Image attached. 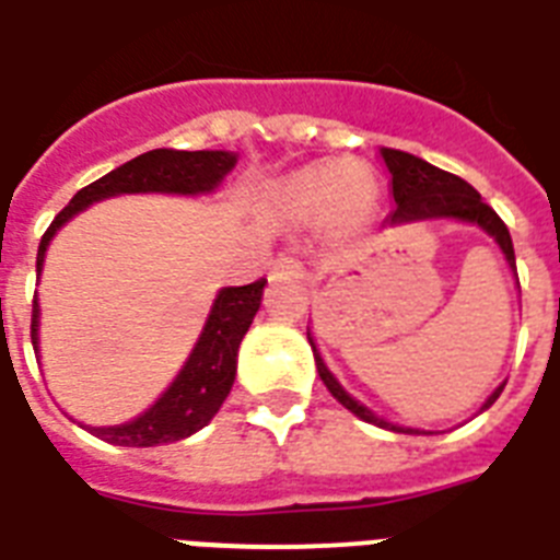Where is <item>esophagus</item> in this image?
I'll return each mask as SVG.
<instances>
[{"label": "esophagus", "mask_w": 560, "mask_h": 560, "mask_svg": "<svg viewBox=\"0 0 560 560\" xmlns=\"http://www.w3.org/2000/svg\"><path fill=\"white\" fill-rule=\"evenodd\" d=\"M272 279H304V265L295 256H279L272 261Z\"/></svg>", "instance_id": "1"}]
</instances>
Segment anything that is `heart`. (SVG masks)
<instances>
[{
	"label": "heart",
	"mask_w": 560,
	"mask_h": 560,
	"mask_svg": "<svg viewBox=\"0 0 560 560\" xmlns=\"http://www.w3.org/2000/svg\"><path fill=\"white\" fill-rule=\"evenodd\" d=\"M348 166H316L288 177L279 186V203L295 224H325V221H359L374 201V186L362 184Z\"/></svg>",
	"instance_id": "b5f03b06"
}]
</instances>
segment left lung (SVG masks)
Listing matches in <instances>:
<instances>
[{"label": "left lung", "mask_w": 560, "mask_h": 560, "mask_svg": "<svg viewBox=\"0 0 560 560\" xmlns=\"http://www.w3.org/2000/svg\"><path fill=\"white\" fill-rule=\"evenodd\" d=\"M383 158H385V166H388L390 172L394 201H397V209L388 215L390 224L420 221V218H440V215L471 221V224L483 226L486 233L501 244L503 256H506L509 265H515V247H512V235H509L506 224H503L501 215H498L489 203H483V198H480V192H477L475 186L466 184L463 177L452 175V172L431 166V163H425L422 158L399 152V149H383ZM307 339H311V334H307ZM313 357H316V371H319L322 383L327 385V390H330V394H334V397L348 408V411L357 413L359 420L374 422V425H383V429L402 431L397 429V425H390V422L380 420V417L368 411L365 406H359L353 397H348L342 385L336 383L334 374L325 368V362H322V357L316 353V348H313ZM501 390L503 385L494 390L492 397L486 399L483 408L492 406L494 399L501 397Z\"/></svg>", "instance_id": "left-lung-1"}]
</instances>
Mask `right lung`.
<instances>
[{
    "label": "right lung",
    "instance_id": "right-lung-1",
    "mask_svg": "<svg viewBox=\"0 0 560 560\" xmlns=\"http://www.w3.org/2000/svg\"><path fill=\"white\" fill-rule=\"evenodd\" d=\"M235 166L233 152H175V149H152L147 154H138L135 161L122 163L115 172H108L94 184L83 186L71 198L62 212L51 221L39 241L36 253V272L43 270V258L48 241L54 238L59 226L68 218H74L80 209L100 198H112L122 192H212L224 175ZM267 279H258L244 288H224L218 293L212 313H209L207 327L201 339L195 345L192 357L177 374L170 390L163 394L147 413L138 420L115 425V429H89L100 440L115 445H135V448H149V445L175 443L198 429H203L218 408L224 406L226 394L235 383V357L244 334L253 325V316L258 313L261 295H265ZM36 327H39V304L34 299L31 311V342L36 351Z\"/></svg>",
    "mask_w": 560,
    "mask_h": 560
}]
</instances>
